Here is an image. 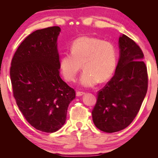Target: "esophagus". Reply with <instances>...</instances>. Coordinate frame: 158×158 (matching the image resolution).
<instances>
[{
    "mask_svg": "<svg viewBox=\"0 0 158 158\" xmlns=\"http://www.w3.org/2000/svg\"><path fill=\"white\" fill-rule=\"evenodd\" d=\"M84 94H85V92L78 91V92H77V93H76V95H77V96H82V95Z\"/></svg>",
    "mask_w": 158,
    "mask_h": 158,
    "instance_id": "1",
    "label": "esophagus"
}]
</instances>
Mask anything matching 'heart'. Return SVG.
Masks as SVG:
<instances>
[{"label":"heart","instance_id":"b5f03b06","mask_svg":"<svg viewBox=\"0 0 158 158\" xmlns=\"http://www.w3.org/2000/svg\"><path fill=\"white\" fill-rule=\"evenodd\" d=\"M83 67L80 83L92 87L99 81L105 82L112 76L117 65V51L113 43L91 36H81L74 41L70 52H66L60 60L59 67L68 81H75Z\"/></svg>","mask_w":158,"mask_h":158}]
</instances>
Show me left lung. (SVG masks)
I'll use <instances>...</instances> for the list:
<instances>
[{
    "label": "left lung",
    "instance_id": "1",
    "mask_svg": "<svg viewBox=\"0 0 158 158\" xmlns=\"http://www.w3.org/2000/svg\"><path fill=\"white\" fill-rule=\"evenodd\" d=\"M120 57L114 76L97 94L93 122L102 132L128 126L139 111L148 88V74L140 47L125 35L119 39Z\"/></svg>",
    "mask_w": 158,
    "mask_h": 158
}]
</instances>
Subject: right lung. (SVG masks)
Here are the masks:
<instances>
[{"mask_svg":"<svg viewBox=\"0 0 158 158\" xmlns=\"http://www.w3.org/2000/svg\"><path fill=\"white\" fill-rule=\"evenodd\" d=\"M59 26L37 30L19 45L11 60L10 77L20 111L36 130L61 128L75 91L60 76L57 49Z\"/></svg>","mask_w":158,"mask_h":158,"instance_id":"1","label":"right lung"}]
</instances>
